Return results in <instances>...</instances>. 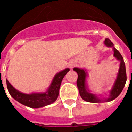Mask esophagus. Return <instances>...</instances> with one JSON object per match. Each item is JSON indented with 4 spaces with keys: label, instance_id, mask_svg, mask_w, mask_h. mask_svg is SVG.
Wrapping results in <instances>:
<instances>
[{
    "label": "esophagus",
    "instance_id": "obj_1",
    "mask_svg": "<svg viewBox=\"0 0 132 132\" xmlns=\"http://www.w3.org/2000/svg\"><path fill=\"white\" fill-rule=\"evenodd\" d=\"M75 65H76V63H75V61L72 60L69 62V67H71V68H72V67H74Z\"/></svg>",
    "mask_w": 132,
    "mask_h": 132
}]
</instances>
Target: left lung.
Listing matches in <instances>:
<instances>
[{
  "mask_svg": "<svg viewBox=\"0 0 132 132\" xmlns=\"http://www.w3.org/2000/svg\"><path fill=\"white\" fill-rule=\"evenodd\" d=\"M104 44L108 47H112L114 51V57H116L117 60L120 61V67H119L118 72L117 73L116 79L114 81L112 89L110 91L109 96L106 98H101L96 95V94H93L90 92L88 86L87 85V77H88V73L87 70L85 69L73 68V71L77 72L78 74V79L77 80V85L79 89V94L84 101L88 102H109L113 101L114 99L117 98L122 93L123 87L126 82V66L123 59L120 53L116 50L114 46V44L108 38H106Z\"/></svg>",
  "mask_w": 132,
  "mask_h": 132,
  "instance_id": "1",
  "label": "left lung"
}]
</instances>
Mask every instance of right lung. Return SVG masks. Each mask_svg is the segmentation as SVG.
Listing matches in <instances>:
<instances>
[{
  "label": "right lung",
  "instance_id": "add662e5",
  "mask_svg": "<svg viewBox=\"0 0 132 132\" xmlns=\"http://www.w3.org/2000/svg\"><path fill=\"white\" fill-rule=\"evenodd\" d=\"M69 70V68H66L56 73L50 87L44 93H33L31 94L22 93L14 88L6 79L7 88L12 97L23 105L33 108L44 107L53 103L57 100L61 81Z\"/></svg>",
  "mask_w": 132,
  "mask_h": 132
}]
</instances>
